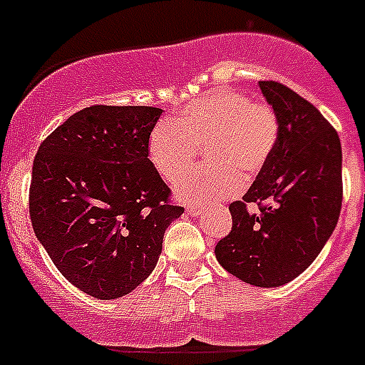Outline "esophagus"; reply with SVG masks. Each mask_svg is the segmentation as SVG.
Instances as JSON below:
<instances>
[{"label":"esophagus","mask_w":365,"mask_h":365,"mask_svg":"<svg viewBox=\"0 0 365 365\" xmlns=\"http://www.w3.org/2000/svg\"><path fill=\"white\" fill-rule=\"evenodd\" d=\"M201 210H202V206L199 205H186V212H188L190 215H193V217L201 214Z\"/></svg>","instance_id":"1"}]
</instances>
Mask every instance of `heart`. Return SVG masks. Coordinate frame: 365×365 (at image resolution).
<instances>
[{"instance_id": "heart-1", "label": "heart", "mask_w": 365, "mask_h": 365, "mask_svg": "<svg viewBox=\"0 0 365 365\" xmlns=\"http://www.w3.org/2000/svg\"><path fill=\"white\" fill-rule=\"evenodd\" d=\"M278 138L279 118L272 106L243 93L215 91L155 125L148 157L168 182H177L205 150L212 166L186 177L177 192L190 201L215 202L234 195L241 179L248 182L263 172Z\"/></svg>"}]
</instances>
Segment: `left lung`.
I'll list each match as a JSON object with an SVG mask.
<instances>
[{"mask_svg":"<svg viewBox=\"0 0 365 365\" xmlns=\"http://www.w3.org/2000/svg\"><path fill=\"white\" fill-rule=\"evenodd\" d=\"M259 89L279 118L272 157L243 201L232 230L215 245L219 265L241 282L279 287L298 278L322 252L341 208V146L318 109L274 80ZM260 210L248 212L247 205Z\"/></svg>","mask_w":365,"mask_h":365,"instance_id":"1","label":"left lung"}]
</instances>
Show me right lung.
I'll return each instance as SVG.
<instances>
[{
  "label": "right lung",
  "instance_id": "1",
  "mask_svg": "<svg viewBox=\"0 0 365 365\" xmlns=\"http://www.w3.org/2000/svg\"><path fill=\"white\" fill-rule=\"evenodd\" d=\"M163 109L91 106L58 125L32 164L29 214L38 241L76 289L115 299L153 272L185 212L148 159Z\"/></svg>",
  "mask_w": 365,
  "mask_h": 365
}]
</instances>
